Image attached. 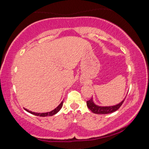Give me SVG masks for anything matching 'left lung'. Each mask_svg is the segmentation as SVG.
Wrapping results in <instances>:
<instances>
[{"label":"left lung","instance_id":"8db88e82","mask_svg":"<svg viewBox=\"0 0 149 149\" xmlns=\"http://www.w3.org/2000/svg\"><path fill=\"white\" fill-rule=\"evenodd\" d=\"M125 97L122 100V101L118 103V104L112 105V106H99L98 104H96L92 97L91 99L87 101V107L89 108V109L93 113H95V114H110V113L114 112L115 111H116L117 110L119 109V108L122 106L123 101H124Z\"/></svg>","mask_w":149,"mask_h":149}]
</instances>
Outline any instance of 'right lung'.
Instances as JSON below:
<instances>
[{"mask_svg": "<svg viewBox=\"0 0 149 149\" xmlns=\"http://www.w3.org/2000/svg\"><path fill=\"white\" fill-rule=\"evenodd\" d=\"M63 100L61 102V103L58 106V107L55 108V109L52 110L51 111H50V112H45V113H37V112H31V111H29L26 108H24L25 110L27 111V112L30 113V114H33L35 116H41V117H45V116H53L54 114H56V113H58L60 111V110L61 109L62 107V105H63Z\"/></svg>", "mask_w": 149, "mask_h": 149, "instance_id": "right-lung-1", "label": "right lung"}]
</instances>
